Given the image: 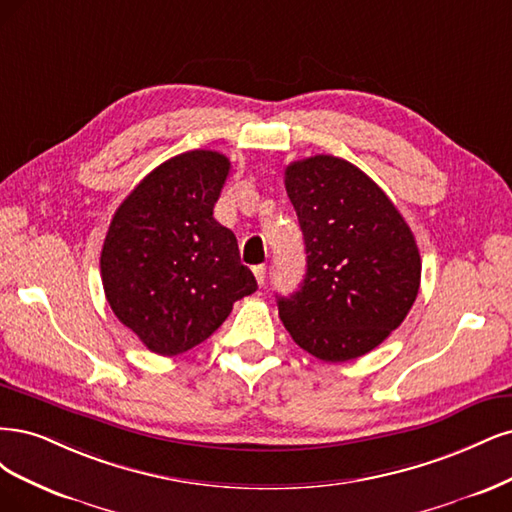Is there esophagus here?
<instances>
[{
	"label": "esophagus",
	"mask_w": 512,
	"mask_h": 512,
	"mask_svg": "<svg viewBox=\"0 0 512 512\" xmlns=\"http://www.w3.org/2000/svg\"><path fill=\"white\" fill-rule=\"evenodd\" d=\"M266 272H268V268L263 266V263H261V266H255V268H253V274H255V278H257V283H259V285L266 283Z\"/></svg>",
	"instance_id": "34e87169"
}]
</instances>
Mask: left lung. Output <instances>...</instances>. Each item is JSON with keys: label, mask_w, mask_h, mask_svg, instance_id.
<instances>
[{"label": "left lung", "mask_w": 512, "mask_h": 512, "mask_svg": "<svg viewBox=\"0 0 512 512\" xmlns=\"http://www.w3.org/2000/svg\"><path fill=\"white\" fill-rule=\"evenodd\" d=\"M285 189L306 246V276L278 298L287 332L317 359L376 349L419 293L421 255L408 223L374 180L334 155L293 161Z\"/></svg>", "instance_id": "left-lung-1"}]
</instances>
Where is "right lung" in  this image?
<instances>
[{
	"label": "right lung",
	"instance_id": "right-lung-1",
	"mask_svg": "<svg viewBox=\"0 0 512 512\" xmlns=\"http://www.w3.org/2000/svg\"><path fill=\"white\" fill-rule=\"evenodd\" d=\"M229 174L217 151H187L140 180L114 212L100 257L106 300L148 351L185 353L257 291L232 229L212 217Z\"/></svg>",
	"mask_w": 512,
	"mask_h": 512
}]
</instances>
